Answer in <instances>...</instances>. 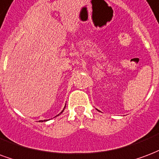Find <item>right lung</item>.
Listing matches in <instances>:
<instances>
[{
    "instance_id": "right-lung-1",
    "label": "right lung",
    "mask_w": 159,
    "mask_h": 159,
    "mask_svg": "<svg viewBox=\"0 0 159 159\" xmlns=\"http://www.w3.org/2000/svg\"><path fill=\"white\" fill-rule=\"evenodd\" d=\"M65 108H66V106H65V107H64V109H63V110H62L61 112L60 113V115H61V113H62V112H63V111H64V109H65ZM58 116H59V115H58ZM39 121H40V120H39ZM42 121H43V120H42ZM43 121H46V120H43Z\"/></svg>"
}]
</instances>
